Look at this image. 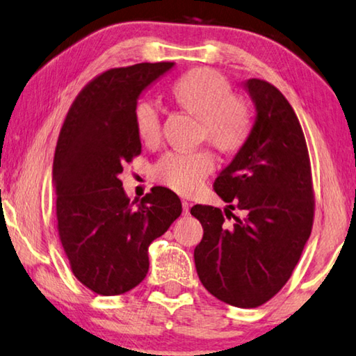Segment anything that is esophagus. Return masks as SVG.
<instances>
[{
  "label": "esophagus",
  "instance_id": "esophagus-1",
  "mask_svg": "<svg viewBox=\"0 0 356 356\" xmlns=\"http://www.w3.org/2000/svg\"><path fill=\"white\" fill-rule=\"evenodd\" d=\"M190 207H191V204H190L188 201H182V211H184V216H188Z\"/></svg>",
  "mask_w": 356,
  "mask_h": 356
}]
</instances>
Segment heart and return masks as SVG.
Returning <instances> with one entry per match:
<instances>
[{
    "label": "heart",
    "mask_w": 356,
    "mask_h": 356,
    "mask_svg": "<svg viewBox=\"0 0 356 356\" xmlns=\"http://www.w3.org/2000/svg\"><path fill=\"white\" fill-rule=\"evenodd\" d=\"M176 103L201 123V138L217 150H238L250 131V112L244 101L231 97V87L211 67H195L180 76L171 88ZM134 129L144 144H155L161 133L160 109L147 99L134 107ZM213 169L206 150L177 154L168 152L150 169L155 182L177 193L188 195L200 187Z\"/></svg>",
    "instance_id": "obj_1"
}]
</instances>
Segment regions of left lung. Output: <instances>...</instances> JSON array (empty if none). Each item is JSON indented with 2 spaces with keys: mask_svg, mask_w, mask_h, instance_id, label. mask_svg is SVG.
I'll return each mask as SVG.
<instances>
[{
  "mask_svg": "<svg viewBox=\"0 0 356 356\" xmlns=\"http://www.w3.org/2000/svg\"><path fill=\"white\" fill-rule=\"evenodd\" d=\"M255 107L249 136L213 184L225 202L196 204L204 228L195 249L196 273L217 300L249 309L269 301L290 279L312 231L314 193L300 120L277 88L259 79L242 83ZM245 212L236 218L234 206ZM232 210L229 211V209Z\"/></svg>",
  "mask_w": 356,
  "mask_h": 356,
  "instance_id": "8db88e82",
  "label": "left lung"
}]
</instances>
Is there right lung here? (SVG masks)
Masks as SVG:
<instances>
[{
	"instance_id": "add662e5",
	"label": "right lung",
	"mask_w": 356,
	"mask_h": 356,
	"mask_svg": "<svg viewBox=\"0 0 356 356\" xmlns=\"http://www.w3.org/2000/svg\"><path fill=\"white\" fill-rule=\"evenodd\" d=\"M174 63L115 67L77 95L54 158L61 245L79 282L103 296L127 293L149 270V245L182 213L172 190L129 201L118 174L140 154L134 107L145 88Z\"/></svg>"
}]
</instances>
